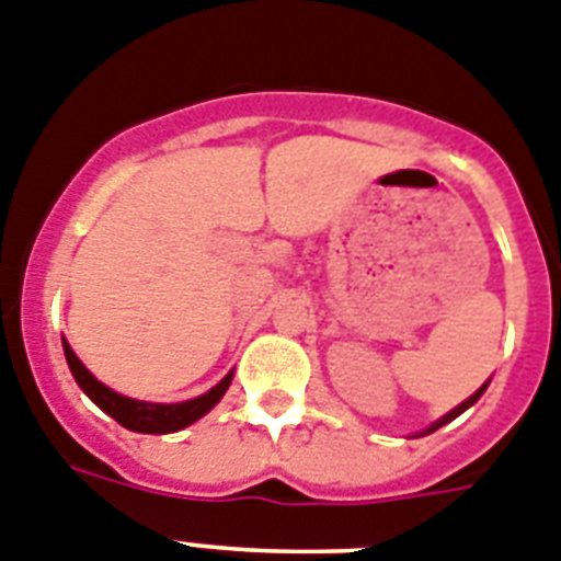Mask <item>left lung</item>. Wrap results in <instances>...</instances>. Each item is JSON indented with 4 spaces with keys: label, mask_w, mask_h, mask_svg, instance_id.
<instances>
[{
    "label": "left lung",
    "mask_w": 561,
    "mask_h": 561,
    "mask_svg": "<svg viewBox=\"0 0 561 561\" xmlns=\"http://www.w3.org/2000/svg\"><path fill=\"white\" fill-rule=\"evenodd\" d=\"M482 391H485V386H482V389H477V391H473V394H471V397H468L466 403H459V405H457V409H454V411H448V414H445V417H443V420H437V423H434V425H428V428H425V431H423V434H431V431H437V428H443V425H445V423H451V420H454V417H459V414H462V411H466V409H471V405H473V403H477V400H480V397H482Z\"/></svg>",
    "instance_id": "1"
}]
</instances>
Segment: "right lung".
<instances>
[{"label": "right lung", "mask_w": 561, "mask_h": 561, "mask_svg": "<svg viewBox=\"0 0 561 561\" xmlns=\"http://www.w3.org/2000/svg\"><path fill=\"white\" fill-rule=\"evenodd\" d=\"M61 346H65L67 366L73 371L81 391H84L104 414H110V417L116 420L118 425L138 431V434H172V431H181L186 428V425H193L195 420L204 417L209 409H215V403L227 394L229 382H232V371H229V375L224 377L218 386H213L207 394L195 397V400H186V403H141V400H130V397L118 394V391L107 389L104 382L95 380L88 368H84V363L76 357V352L70 348L67 340H61Z\"/></svg>", "instance_id": "right-lung-1"}]
</instances>
